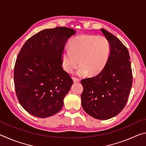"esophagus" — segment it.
Returning a JSON list of instances; mask_svg holds the SVG:
<instances>
[{
	"label": "esophagus",
	"instance_id": "1",
	"mask_svg": "<svg viewBox=\"0 0 146 146\" xmlns=\"http://www.w3.org/2000/svg\"><path fill=\"white\" fill-rule=\"evenodd\" d=\"M73 80L74 81V82H79L80 81V79L78 78H76V77H73Z\"/></svg>",
	"mask_w": 146,
	"mask_h": 146
}]
</instances>
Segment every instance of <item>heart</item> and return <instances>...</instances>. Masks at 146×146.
I'll return each instance as SVG.
<instances>
[{
	"mask_svg": "<svg viewBox=\"0 0 146 146\" xmlns=\"http://www.w3.org/2000/svg\"><path fill=\"white\" fill-rule=\"evenodd\" d=\"M110 53V44L103 36L80 35L71 40L70 49H66L62 54L63 67L68 72H73L80 62L78 70L80 76L88 72L97 75L107 63Z\"/></svg>",
	"mask_w": 146,
	"mask_h": 146,
	"instance_id": "obj_1",
	"label": "heart"
}]
</instances>
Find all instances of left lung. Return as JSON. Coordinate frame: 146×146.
<instances>
[{
	"mask_svg": "<svg viewBox=\"0 0 146 146\" xmlns=\"http://www.w3.org/2000/svg\"><path fill=\"white\" fill-rule=\"evenodd\" d=\"M110 44L105 67L97 76L81 80L84 88L81 102L84 110L93 118L107 120L117 115L126 104L133 75L127 49L119 39L101 29Z\"/></svg>",
	"mask_w": 146,
	"mask_h": 146,
	"instance_id": "8db88e82",
	"label": "left lung"
}]
</instances>
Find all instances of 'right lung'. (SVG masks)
Masks as SVG:
<instances>
[{
  "mask_svg": "<svg viewBox=\"0 0 146 146\" xmlns=\"http://www.w3.org/2000/svg\"><path fill=\"white\" fill-rule=\"evenodd\" d=\"M73 29L56 27L34 35L22 47L14 68V82L19 103L40 118L56 114L73 84L63 70L62 54Z\"/></svg>",
  "mask_w": 146,
  "mask_h": 146,
  "instance_id": "add662e5",
  "label": "right lung"
}]
</instances>
